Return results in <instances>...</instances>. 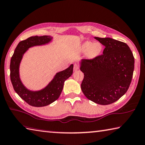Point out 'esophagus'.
<instances>
[{"label": "esophagus", "mask_w": 145, "mask_h": 145, "mask_svg": "<svg viewBox=\"0 0 145 145\" xmlns=\"http://www.w3.org/2000/svg\"><path fill=\"white\" fill-rule=\"evenodd\" d=\"M79 69V66L77 64H74V71H77Z\"/></svg>", "instance_id": "esophagus-1"}]
</instances>
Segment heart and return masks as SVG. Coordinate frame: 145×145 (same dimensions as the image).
<instances>
[{
    "label": "heart",
    "instance_id": "1",
    "mask_svg": "<svg viewBox=\"0 0 145 145\" xmlns=\"http://www.w3.org/2000/svg\"><path fill=\"white\" fill-rule=\"evenodd\" d=\"M102 49L103 46L100 42H92L90 41L83 42L80 47V50L83 53H86L88 59H93L99 56Z\"/></svg>",
    "mask_w": 145,
    "mask_h": 145
}]
</instances>
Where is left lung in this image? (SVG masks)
<instances>
[{
    "label": "left lung",
    "instance_id": "1",
    "mask_svg": "<svg viewBox=\"0 0 145 145\" xmlns=\"http://www.w3.org/2000/svg\"><path fill=\"white\" fill-rule=\"evenodd\" d=\"M95 39L105 48L102 55L80 61V69L84 73L81 88L85 97L92 102L103 105L111 104L129 88L135 58L126 43L111 38Z\"/></svg>",
    "mask_w": 145,
    "mask_h": 145
}]
</instances>
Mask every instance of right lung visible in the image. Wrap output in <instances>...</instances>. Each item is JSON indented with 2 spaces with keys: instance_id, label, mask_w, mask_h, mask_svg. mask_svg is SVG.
Segmentation results:
<instances>
[{
  "instance_id": "obj_1",
  "label": "right lung",
  "mask_w": 145,
  "mask_h": 145,
  "mask_svg": "<svg viewBox=\"0 0 145 145\" xmlns=\"http://www.w3.org/2000/svg\"><path fill=\"white\" fill-rule=\"evenodd\" d=\"M53 40L51 36L31 37L18 43L10 59V77L14 89L19 96L33 106H44L50 105L59 98L62 91L65 81L73 72V64L66 69L57 72L52 80L45 88L33 91L24 86L20 78V67L22 59L28 49L35 46L48 44Z\"/></svg>"
}]
</instances>
